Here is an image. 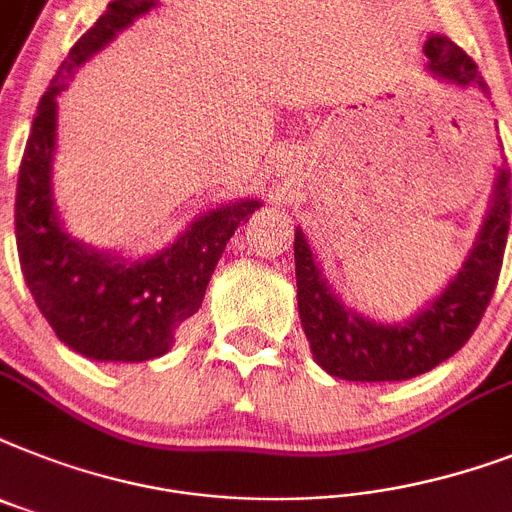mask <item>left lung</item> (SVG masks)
I'll return each mask as SVG.
<instances>
[{"mask_svg":"<svg viewBox=\"0 0 512 512\" xmlns=\"http://www.w3.org/2000/svg\"><path fill=\"white\" fill-rule=\"evenodd\" d=\"M429 70L436 78L479 86L489 94L479 65L447 36H429L423 44ZM510 170L494 178L489 213L463 268L426 310L405 323H376L350 310L328 286L315 263L305 234H294L297 307L310 352L323 371L347 381H407L431 371L463 347L481 323L500 278L510 228Z\"/></svg>","mask_w":512,"mask_h":512,"instance_id":"8db88e82","label":"left lung"}]
</instances>
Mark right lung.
<instances>
[{"label":"right lung","mask_w":512,"mask_h":512,"mask_svg":"<svg viewBox=\"0 0 512 512\" xmlns=\"http://www.w3.org/2000/svg\"><path fill=\"white\" fill-rule=\"evenodd\" d=\"M157 0H115L73 44L41 97L15 197L20 270L36 307L70 350L105 363H144L173 347L176 331L197 313L226 242L263 202L242 199L194 218L184 234L144 260H123L76 242L62 228L52 199L57 94L65 78Z\"/></svg>","instance_id":"right-lung-1"}]
</instances>
